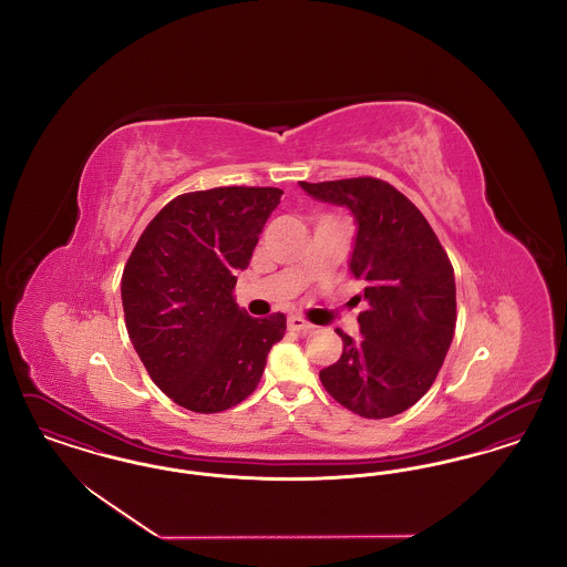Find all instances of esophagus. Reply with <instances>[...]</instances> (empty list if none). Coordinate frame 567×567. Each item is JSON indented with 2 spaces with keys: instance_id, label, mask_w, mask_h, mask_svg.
Segmentation results:
<instances>
[{
  "instance_id": "34e87169",
  "label": "esophagus",
  "mask_w": 567,
  "mask_h": 567,
  "mask_svg": "<svg viewBox=\"0 0 567 567\" xmlns=\"http://www.w3.org/2000/svg\"><path fill=\"white\" fill-rule=\"evenodd\" d=\"M287 323H289V329H293V331H310L312 329V324L308 323L306 319H301L299 315H291Z\"/></svg>"
}]
</instances>
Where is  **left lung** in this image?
<instances>
[{"label": "left lung", "mask_w": 567, "mask_h": 567, "mask_svg": "<svg viewBox=\"0 0 567 567\" xmlns=\"http://www.w3.org/2000/svg\"><path fill=\"white\" fill-rule=\"evenodd\" d=\"M310 197L351 210L357 234L349 270L368 308L361 338H342V357L319 372L327 393L365 419L416 404L451 349L457 321L453 266L427 218L378 178L299 183Z\"/></svg>", "instance_id": "8db88e82"}]
</instances>
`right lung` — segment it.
Wrapping results in <instances>:
<instances>
[{
    "label": "right lung",
    "instance_id": "1",
    "mask_svg": "<svg viewBox=\"0 0 567 567\" xmlns=\"http://www.w3.org/2000/svg\"><path fill=\"white\" fill-rule=\"evenodd\" d=\"M282 190L218 187L172 199L125 266L121 299L137 357L190 412L240 404L259 384L287 319H252L231 296Z\"/></svg>",
    "mask_w": 567,
    "mask_h": 567
}]
</instances>
